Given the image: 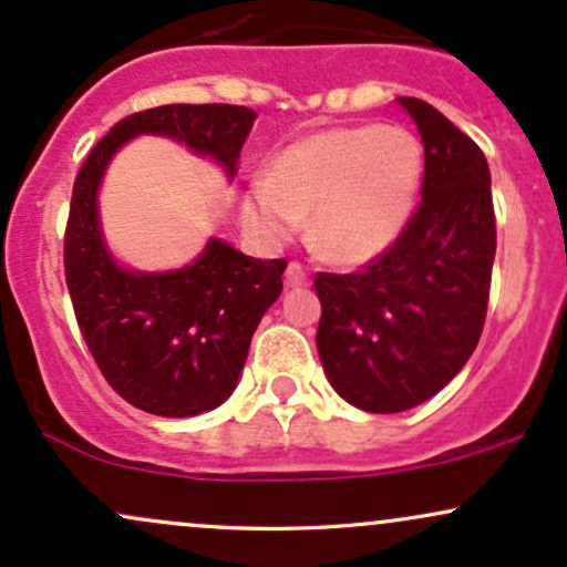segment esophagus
Returning a JSON list of instances; mask_svg holds the SVG:
<instances>
[{"label":"esophagus","instance_id":"obj_1","mask_svg":"<svg viewBox=\"0 0 567 567\" xmlns=\"http://www.w3.org/2000/svg\"><path fill=\"white\" fill-rule=\"evenodd\" d=\"M285 282H288L290 288H301V285L309 282V271H306V266L298 261H290L288 271H285Z\"/></svg>","mask_w":567,"mask_h":567}]
</instances>
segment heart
Masks as SVG:
<instances>
[{"label":"heart","instance_id":"1","mask_svg":"<svg viewBox=\"0 0 567 567\" xmlns=\"http://www.w3.org/2000/svg\"><path fill=\"white\" fill-rule=\"evenodd\" d=\"M421 146L402 127H333L271 159L245 199L252 234L279 245L309 216V243L336 264L381 256L408 224L421 186Z\"/></svg>","mask_w":567,"mask_h":567}]
</instances>
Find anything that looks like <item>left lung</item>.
<instances>
[{
	"mask_svg": "<svg viewBox=\"0 0 567 567\" xmlns=\"http://www.w3.org/2000/svg\"><path fill=\"white\" fill-rule=\"evenodd\" d=\"M424 141L421 202L360 271H317V351L343 400L400 413L466 365L485 328L496 256L483 148L419 97H400Z\"/></svg>",
	"mask_w": 567,
	"mask_h": 567,
	"instance_id": "obj_1",
	"label": "left lung"
}]
</instances>
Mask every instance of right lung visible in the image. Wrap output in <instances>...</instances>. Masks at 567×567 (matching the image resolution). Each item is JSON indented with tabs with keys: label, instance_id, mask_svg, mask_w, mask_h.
I'll return each instance as SVG.
<instances>
[{
	"label": "right lung",
	"instance_id": "right-lung-1",
	"mask_svg": "<svg viewBox=\"0 0 567 567\" xmlns=\"http://www.w3.org/2000/svg\"><path fill=\"white\" fill-rule=\"evenodd\" d=\"M256 112L231 103H171L120 120L76 173L63 266L76 324L109 386L167 419L205 413L234 392L250 338L282 292L285 258H250L210 239L192 266L135 275L106 252L95 194L109 159L138 133L171 135L237 171Z\"/></svg>",
	"mask_w": 567,
	"mask_h": 567
}]
</instances>
